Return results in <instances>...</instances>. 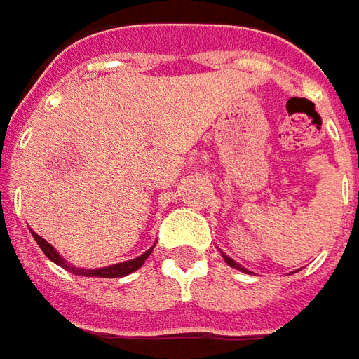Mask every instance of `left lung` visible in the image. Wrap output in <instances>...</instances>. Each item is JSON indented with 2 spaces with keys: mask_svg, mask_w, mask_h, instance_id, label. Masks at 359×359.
Returning <instances> with one entry per match:
<instances>
[{
  "mask_svg": "<svg viewBox=\"0 0 359 359\" xmlns=\"http://www.w3.org/2000/svg\"><path fill=\"white\" fill-rule=\"evenodd\" d=\"M221 254H222V258H224V262H226V264H229V266H232V268H236V269H241V271H248V269H244V268H242V266H238V264H236V262H234V259L229 258V256H226V254H224V252H221Z\"/></svg>",
  "mask_w": 359,
  "mask_h": 359,
  "instance_id": "8db88e82",
  "label": "left lung"
}]
</instances>
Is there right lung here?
Returning a JSON list of instances; mask_svg holds the SVG:
<instances>
[{
	"mask_svg": "<svg viewBox=\"0 0 359 359\" xmlns=\"http://www.w3.org/2000/svg\"><path fill=\"white\" fill-rule=\"evenodd\" d=\"M33 238L36 241V244L41 246V250L46 254V258L52 259L54 264H58L60 268L72 271L74 276H83V278H123V276H128V273L137 271V269L140 268V266H142L144 262H147V258L150 256V254H152V250H154V246H152L150 250H147L144 254H140L138 258L128 259V262H121V264H113V266H107V268L83 269V268H76V266L68 264V262L62 258L60 254L54 250L50 244L44 241L43 236H39L36 232H33Z\"/></svg>",
	"mask_w": 359,
	"mask_h": 359,
	"instance_id": "1",
	"label": "right lung"
}]
</instances>
